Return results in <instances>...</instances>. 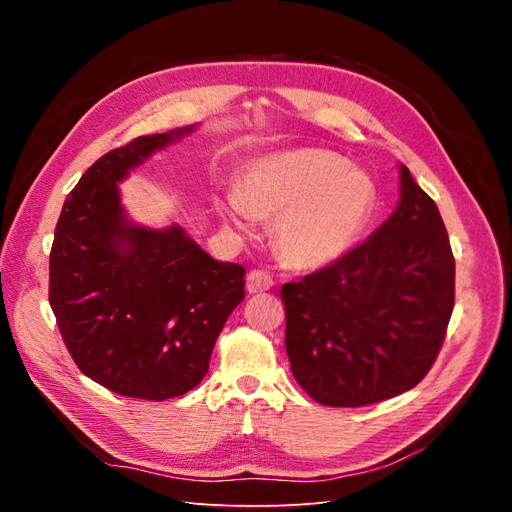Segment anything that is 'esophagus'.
Listing matches in <instances>:
<instances>
[{"mask_svg":"<svg viewBox=\"0 0 512 512\" xmlns=\"http://www.w3.org/2000/svg\"><path fill=\"white\" fill-rule=\"evenodd\" d=\"M245 286H247V292H250V294L269 290L273 286V277L269 273H265V271H260V269H252L250 273H247Z\"/></svg>","mask_w":512,"mask_h":512,"instance_id":"1","label":"esophagus"}]
</instances>
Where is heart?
Here are the masks:
<instances>
[{"mask_svg": "<svg viewBox=\"0 0 512 512\" xmlns=\"http://www.w3.org/2000/svg\"><path fill=\"white\" fill-rule=\"evenodd\" d=\"M376 209V185L365 170L329 149L301 147L256 160L237 194L215 211L241 232L252 220H275L282 258L297 269H322L359 243Z\"/></svg>", "mask_w": 512, "mask_h": 512, "instance_id": "1", "label": "heart"}]
</instances>
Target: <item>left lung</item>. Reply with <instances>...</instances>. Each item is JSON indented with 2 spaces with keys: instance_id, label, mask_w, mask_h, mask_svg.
I'll return each instance as SVG.
<instances>
[{
  "instance_id": "obj_1",
  "label": "left lung",
  "mask_w": 512,
  "mask_h": 512,
  "mask_svg": "<svg viewBox=\"0 0 512 512\" xmlns=\"http://www.w3.org/2000/svg\"><path fill=\"white\" fill-rule=\"evenodd\" d=\"M294 380L322 406L410 391L442 348L455 258L436 203L399 166V203L365 243L282 286Z\"/></svg>"
}]
</instances>
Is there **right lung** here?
Instances as JSON below:
<instances>
[{
  "label": "right lung",
  "instance_id": "right-lung-1",
  "mask_svg": "<svg viewBox=\"0 0 512 512\" xmlns=\"http://www.w3.org/2000/svg\"><path fill=\"white\" fill-rule=\"evenodd\" d=\"M196 130L138 136L104 153L68 194L49 258V303L74 363L108 391L164 401L192 391L245 269L213 260L179 224L128 218L119 183L153 153Z\"/></svg>",
  "mask_w": 512,
  "mask_h": 512
}]
</instances>
